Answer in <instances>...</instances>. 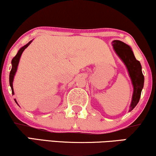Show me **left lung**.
Here are the masks:
<instances>
[{"label": "left lung", "instance_id": "1", "mask_svg": "<svg viewBox=\"0 0 156 156\" xmlns=\"http://www.w3.org/2000/svg\"><path fill=\"white\" fill-rule=\"evenodd\" d=\"M112 43L115 52L127 67L133 85V98L129 110V112H131L139 102L143 88L144 76L142 73V67L140 62L136 60L129 45L119 40H114Z\"/></svg>", "mask_w": 156, "mask_h": 156}]
</instances>
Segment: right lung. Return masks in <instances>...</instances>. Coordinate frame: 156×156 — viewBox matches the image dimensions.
Here are the masks:
<instances>
[{
  "instance_id": "right-lung-1",
  "label": "right lung",
  "mask_w": 156,
  "mask_h": 156,
  "mask_svg": "<svg viewBox=\"0 0 156 156\" xmlns=\"http://www.w3.org/2000/svg\"><path fill=\"white\" fill-rule=\"evenodd\" d=\"M31 42H32V40H31L29 43H27V44L21 47L20 50L18 51L16 55L14 58L12 59V60H11L12 68H11V72H10V75H9V83H10V86H11V90H12V94H14V91H13V78H14V76H15L16 73L18 65H19V60H20L21 54H22L23 50H24L25 49L31 44ZM14 100H15L16 103L17 104L16 100V99H14Z\"/></svg>"
}]
</instances>
